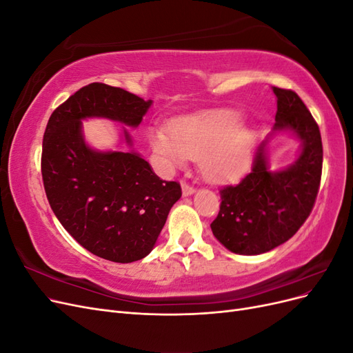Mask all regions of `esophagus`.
Returning <instances> with one entry per match:
<instances>
[{"label":"esophagus","mask_w":353,"mask_h":353,"mask_svg":"<svg viewBox=\"0 0 353 353\" xmlns=\"http://www.w3.org/2000/svg\"><path fill=\"white\" fill-rule=\"evenodd\" d=\"M181 187H183V194L184 196H191L196 191V188L193 185H190L188 183H183V184H181Z\"/></svg>","instance_id":"esophagus-1"}]
</instances>
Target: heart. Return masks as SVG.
Instances as JSON below:
<instances>
[{
	"label": "heart",
	"instance_id": "obj_1",
	"mask_svg": "<svg viewBox=\"0 0 353 353\" xmlns=\"http://www.w3.org/2000/svg\"><path fill=\"white\" fill-rule=\"evenodd\" d=\"M240 113L219 110L150 132L153 150L169 166L199 160L206 178L216 183L234 181L248 170L253 156V135L241 126Z\"/></svg>",
	"mask_w": 353,
	"mask_h": 353
}]
</instances>
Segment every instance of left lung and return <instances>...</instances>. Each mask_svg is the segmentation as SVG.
<instances>
[{
    "label": "left lung",
    "instance_id": "8db88e82",
    "mask_svg": "<svg viewBox=\"0 0 353 353\" xmlns=\"http://www.w3.org/2000/svg\"><path fill=\"white\" fill-rule=\"evenodd\" d=\"M274 131H292L302 143L296 162L270 170L268 138L254 153L252 170L239 184L222 187L213 236L237 254H261L292 239L312 212L321 183L323 141L318 123L292 90L274 87Z\"/></svg>",
    "mask_w": 353,
    "mask_h": 353
}]
</instances>
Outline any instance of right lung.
I'll list each match as a JSON object with an SVG mask.
<instances>
[{"label": "right lung", "instance_id": "1", "mask_svg": "<svg viewBox=\"0 0 353 353\" xmlns=\"http://www.w3.org/2000/svg\"><path fill=\"white\" fill-rule=\"evenodd\" d=\"M150 105L152 100L94 82L52 112L42 140L41 172L54 215L82 248L117 263L140 261L153 250L183 193L135 152L92 150L81 121L108 117L135 128ZM123 135L132 145L126 130Z\"/></svg>", "mask_w": 353, "mask_h": 353}]
</instances>
